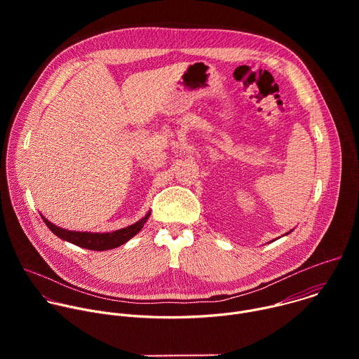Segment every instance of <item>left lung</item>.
<instances>
[{"mask_svg":"<svg viewBox=\"0 0 359 359\" xmlns=\"http://www.w3.org/2000/svg\"><path fill=\"white\" fill-rule=\"evenodd\" d=\"M291 231H292V230H290V231H288V233H285V234H284V236H287V234H290V233H291ZM278 238H280V237H278ZM276 240H277V238H274V240H271V241H276Z\"/></svg>","mask_w":359,"mask_h":359,"instance_id":"left-lung-1","label":"left lung"}]
</instances>
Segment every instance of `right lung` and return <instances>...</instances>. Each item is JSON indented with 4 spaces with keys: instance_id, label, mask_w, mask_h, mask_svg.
Listing matches in <instances>:
<instances>
[{
    "instance_id": "obj_1",
    "label": "right lung",
    "mask_w": 359,
    "mask_h": 359,
    "mask_svg": "<svg viewBox=\"0 0 359 359\" xmlns=\"http://www.w3.org/2000/svg\"><path fill=\"white\" fill-rule=\"evenodd\" d=\"M149 216H150V212H147L146 216L142 217L135 224H130L121 230H115L112 233H89V231L65 230V229H61L50 222H48L43 216H41V217H42L43 223L48 226V229L53 231L57 237H60L61 240H65L68 243H72V244L86 248V250L104 251V250L116 248V247L128 243L132 237H135L143 229V224L147 222Z\"/></svg>"
}]
</instances>
